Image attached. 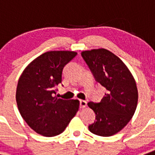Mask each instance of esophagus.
<instances>
[{"mask_svg": "<svg viewBox=\"0 0 155 155\" xmlns=\"http://www.w3.org/2000/svg\"><path fill=\"white\" fill-rule=\"evenodd\" d=\"M87 102L86 101H84V100H80V108H84L87 106Z\"/></svg>", "mask_w": 155, "mask_h": 155, "instance_id": "34e87169", "label": "esophagus"}]
</instances>
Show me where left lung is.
I'll return each instance as SVG.
<instances>
[{"label":"left lung","mask_w":155,"mask_h":155,"mask_svg":"<svg viewBox=\"0 0 155 155\" xmlns=\"http://www.w3.org/2000/svg\"><path fill=\"white\" fill-rule=\"evenodd\" d=\"M81 55L96 81L107 90L101 102L87 103L96 115L88 128L97 136H111L123 129L135 114L136 83L124 62L107 49L86 50Z\"/></svg>","instance_id":"1"}]
</instances>
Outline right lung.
<instances>
[{
    "label": "right lung",
    "instance_id": "1",
    "mask_svg": "<svg viewBox=\"0 0 155 155\" xmlns=\"http://www.w3.org/2000/svg\"><path fill=\"white\" fill-rule=\"evenodd\" d=\"M77 55L73 51H49L23 70L15 98L22 117L37 133L46 137L62 133L75 117L78 100L58 98L56 87L61 83L64 67Z\"/></svg>",
    "mask_w": 155,
    "mask_h": 155
}]
</instances>
